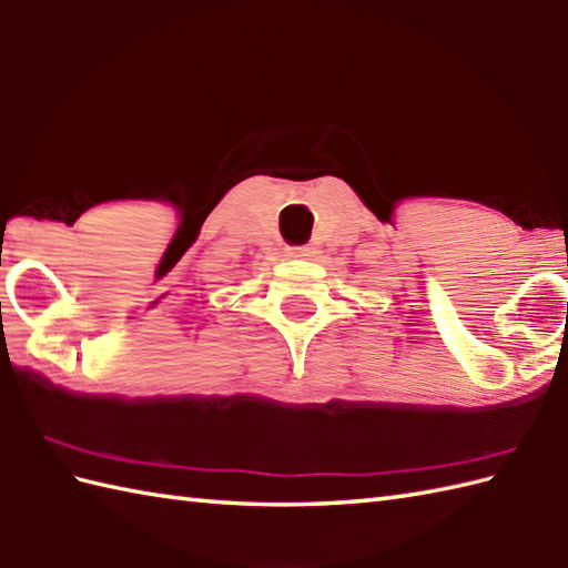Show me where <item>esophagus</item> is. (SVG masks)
I'll list each match as a JSON object with an SVG mask.
<instances>
[{"label":"esophagus","instance_id":"1","mask_svg":"<svg viewBox=\"0 0 568 568\" xmlns=\"http://www.w3.org/2000/svg\"><path fill=\"white\" fill-rule=\"evenodd\" d=\"M285 253H287V256H291V258H307L312 251H310V246H287Z\"/></svg>","mask_w":568,"mask_h":568}]
</instances>
